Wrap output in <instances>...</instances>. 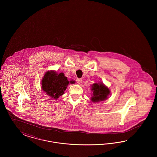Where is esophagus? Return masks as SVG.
Wrapping results in <instances>:
<instances>
[{"label":"esophagus","instance_id":"obj_1","mask_svg":"<svg viewBox=\"0 0 157 157\" xmlns=\"http://www.w3.org/2000/svg\"><path fill=\"white\" fill-rule=\"evenodd\" d=\"M76 82L78 83L81 84L82 82V79H81V78H77L76 79Z\"/></svg>","mask_w":157,"mask_h":157}]
</instances>
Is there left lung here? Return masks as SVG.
I'll list each match as a JSON object with an SVG mask.
<instances>
[{"label": "left lung", "instance_id": "obj_1", "mask_svg": "<svg viewBox=\"0 0 157 157\" xmlns=\"http://www.w3.org/2000/svg\"><path fill=\"white\" fill-rule=\"evenodd\" d=\"M93 97L91 98L92 102H96L106 99L110 93L109 89L102 83H94L92 85Z\"/></svg>", "mask_w": 157, "mask_h": 157}]
</instances>
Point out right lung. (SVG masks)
<instances>
[{"instance_id": "add662e5", "label": "right lung", "mask_w": 157, "mask_h": 157, "mask_svg": "<svg viewBox=\"0 0 157 157\" xmlns=\"http://www.w3.org/2000/svg\"><path fill=\"white\" fill-rule=\"evenodd\" d=\"M68 84L67 78L63 73L57 74L54 71H50L47 72L42 79V88L48 95L56 99L63 95Z\"/></svg>"}]
</instances>
